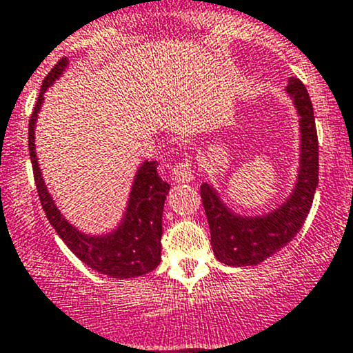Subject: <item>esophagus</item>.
Segmentation results:
<instances>
[{
    "label": "esophagus",
    "mask_w": 353,
    "mask_h": 353,
    "mask_svg": "<svg viewBox=\"0 0 353 353\" xmlns=\"http://www.w3.org/2000/svg\"><path fill=\"white\" fill-rule=\"evenodd\" d=\"M170 176H172V180L175 181V183H188L193 178L192 163H190L188 160H185L176 166H173V168L170 170Z\"/></svg>",
    "instance_id": "34e87169"
}]
</instances>
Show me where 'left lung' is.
<instances>
[{"label":"left lung","mask_w":353,"mask_h":353,"mask_svg":"<svg viewBox=\"0 0 353 353\" xmlns=\"http://www.w3.org/2000/svg\"><path fill=\"white\" fill-rule=\"evenodd\" d=\"M287 94L299 117V168L290 195L262 215H241L228 207L212 183L200 187L216 260L230 267H250L270 259L300 232L319 183V141L310 97L303 83L290 78Z\"/></svg>","instance_id":"8db88e82"}]
</instances>
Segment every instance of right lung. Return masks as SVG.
Segmentation results:
<instances>
[{"instance_id": "obj_1", "label": "right lung", "mask_w": 353, "mask_h": 353, "mask_svg": "<svg viewBox=\"0 0 353 353\" xmlns=\"http://www.w3.org/2000/svg\"><path fill=\"white\" fill-rule=\"evenodd\" d=\"M70 65L68 58H63L43 80L39 97L28 126V146H30L31 165H33L34 183H37L41 207L51 227L57 230L59 239L66 243L83 263L94 272L112 279H133L155 270L161 260V216L170 185L161 180L157 172V161L145 160L133 176L128 201L117 227L103 233H86L65 219L57 201L51 196L43 178L34 146V128L38 113L45 101L46 90L65 73Z\"/></svg>"}]
</instances>
